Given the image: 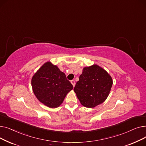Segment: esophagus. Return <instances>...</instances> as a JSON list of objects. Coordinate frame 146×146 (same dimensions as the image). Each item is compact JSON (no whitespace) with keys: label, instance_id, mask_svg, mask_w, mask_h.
I'll return each instance as SVG.
<instances>
[{"label":"esophagus","instance_id":"obj_1","mask_svg":"<svg viewBox=\"0 0 146 146\" xmlns=\"http://www.w3.org/2000/svg\"><path fill=\"white\" fill-rule=\"evenodd\" d=\"M70 82H71V83L72 84V85L73 86V87H74V86H75V82H74V80H72L70 81Z\"/></svg>","mask_w":146,"mask_h":146}]
</instances>
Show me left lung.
<instances>
[{
  "instance_id": "8db88e82",
  "label": "left lung",
  "mask_w": 146,
  "mask_h": 146,
  "mask_svg": "<svg viewBox=\"0 0 146 146\" xmlns=\"http://www.w3.org/2000/svg\"><path fill=\"white\" fill-rule=\"evenodd\" d=\"M112 83L111 76L107 72L94 64L83 68L74 91L83 106L94 108L106 100Z\"/></svg>"
}]
</instances>
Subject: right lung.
<instances>
[{"mask_svg": "<svg viewBox=\"0 0 146 146\" xmlns=\"http://www.w3.org/2000/svg\"><path fill=\"white\" fill-rule=\"evenodd\" d=\"M31 85L38 101L51 108L58 107L73 88L66 74L50 61L44 63L34 74Z\"/></svg>", "mask_w": 146, "mask_h": 146, "instance_id": "right-lung-1", "label": "right lung"}]
</instances>
